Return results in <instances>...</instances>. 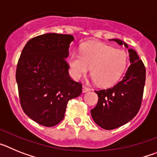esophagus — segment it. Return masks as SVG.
<instances>
[{
    "mask_svg": "<svg viewBox=\"0 0 157 157\" xmlns=\"http://www.w3.org/2000/svg\"><path fill=\"white\" fill-rule=\"evenodd\" d=\"M90 90V89L88 88V87H86V86H82V93L89 92Z\"/></svg>",
    "mask_w": 157,
    "mask_h": 157,
    "instance_id": "34e87169",
    "label": "esophagus"
}]
</instances>
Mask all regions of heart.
I'll return each instance as SVG.
<instances>
[{
    "label": "heart",
    "instance_id": "b5f03b06",
    "mask_svg": "<svg viewBox=\"0 0 157 157\" xmlns=\"http://www.w3.org/2000/svg\"><path fill=\"white\" fill-rule=\"evenodd\" d=\"M71 74L75 79L86 75L90 69L92 78L100 86H110L120 80L128 64V55L123 49L100 42H88L81 53L72 52L67 57Z\"/></svg>",
    "mask_w": 157,
    "mask_h": 157
}]
</instances>
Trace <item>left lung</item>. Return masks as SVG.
I'll return each instance as SVG.
<instances>
[{"instance_id": "8db88e82", "label": "left lung", "mask_w": 157, "mask_h": 157, "mask_svg": "<svg viewBox=\"0 0 157 157\" xmlns=\"http://www.w3.org/2000/svg\"><path fill=\"white\" fill-rule=\"evenodd\" d=\"M128 48L120 39H111ZM130 65L124 77L114 86L95 91L98 102L91 110L93 120L101 128L113 130L124 125L138 114L145 82V67L134 49L129 48Z\"/></svg>"}]
</instances>
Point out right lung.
Here are the masks:
<instances>
[{
    "label": "right lung",
    "mask_w": 157,
    "mask_h": 157,
    "mask_svg": "<svg viewBox=\"0 0 157 157\" xmlns=\"http://www.w3.org/2000/svg\"><path fill=\"white\" fill-rule=\"evenodd\" d=\"M74 37L48 33L27 41L21 52L16 78L25 114L42 126L63 120L69 100L81 94L82 84L69 75L66 59Z\"/></svg>",
    "instance_id": "obj_1"
}]
</instances>
